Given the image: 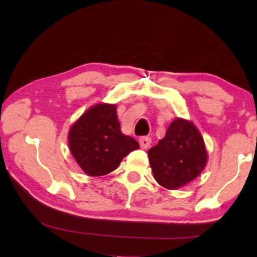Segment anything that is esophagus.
<instances>
[{
    "mask_svg": "<svg viewBox=\"0 0 257 257\" xmlns=\"http://www.w3.org/2000/svg\"><path fill=\"white\" fill-rule=\"evenodd\" d=\"M152 144V139L150 137H142L139 138V145H141L142 149H149Z\"/></svg>",
    "mask_w": 257,
    "mask_h": 257,
    "instance_id": "1",
    "label": "esophagus"
}]
</instances>
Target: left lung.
Wrapping results in <instances>:
<instances>
[{
    "mask_svg": "<svg viewBox=\"0 0 257 257\" xmlns=\"http://www.w3.org/2000/svg\"><path fill=\"white\" fill-rule=\"evenodd\" d=\"M154 179L175 190L197 178L206 167L207 151L201 133L191 121H172L159 144L149 150Z\"/></svg>",
    "mask_w": 257,
    "mask_h": 257,
    "instance_id": "8db88e82",
    "label": "left lung"
}]
</instances>
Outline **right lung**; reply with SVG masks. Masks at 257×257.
<instances>
[{
    "mask_svg": "<svg viewBox=\"0 0 257 257\" xmlns=\"http://www.w3.org/2000/svg\"><path fill=\"white\" fill-rule=\"evenodd\" d=\"M70 152L86 175L99 177L119 167L124 156L139 149L133 137L121 133L115 104L89 107L68 134Z\"/></svg>",
    "mask_w": 257,
    "mask_h": 257,
    "instance_id": "add662e5",
    "label": "right lung"
}]
</instances>
